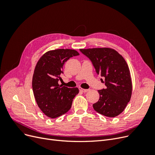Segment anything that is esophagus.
Instances as JSON below:
<instances>
[{
  "label": "esophagus",
  "mask_w": 155,
  "mask_h": 155,
  "mask_svg": "<svg viewBox=\"0 0 155 155\" xmlns=\"http://www.w3.org/2000/svg\"><path fill=\"white\" fill-rule=\"evenodd\" d=\"M79 91H81L82 92H87L89 91V89H84V88H82L81 87H79Z\"/></svg>",
  "instance_id": "obj_1"
}]
</instances>
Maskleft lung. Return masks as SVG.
Instances as JSON below:
<instances>
[{"label":"left lung","instance_id":"left-lung-1","mask_svg":"<svg viewBox=\"0 0 155 155\" xmlns=\"http://www.w3.org/2000/svg\"><path fill=\"white\" fill-rule=\"evenodd\" d=\"M79 50L91 61L97 74L105 78L106 88L97 91L100 99L93 104L94 109L110 118L119 115L132 94V81L125 60L118 51L109 48Z\"/></svg>","mask_w":155,"mask_h":155}]
</instances>
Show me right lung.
<instances>
[{
    "mask_svg": "<svg viewBox=\"0 0 155 155\" xmlns=\"http://www.w3.org/2000/svg\"><path fill=\"white\" fill-rule=\"evenodd\" d=\"M78 55L74 50H51L42 56L36 64L32 79L33 92L37 105L49 118H55L67 112L79 93L78 88L58 84L64 63Z\"/></svg>",
    "mask_w": 155,
    "mask_h": 155,
    "instance_id": "1",
    "label": "right lung"
}]
</instances>
